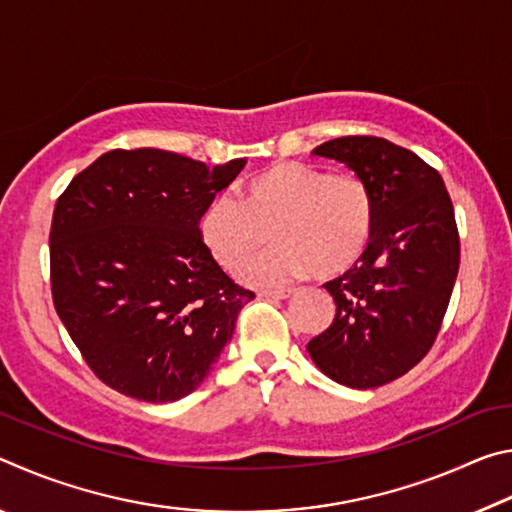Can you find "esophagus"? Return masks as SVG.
I'll list each match as a JSON object with an SVG mask.
<instances>
[{"mask_svg":"<svg viewBox=\"0 0 512 512\" xmlns=\"http://www.w3.org/2000/svg\"><path fill=\"white\" fill-rule=\"evenodd\" d=\"M296 289H266V291H259L257 296L259 298H271V300H287L291 298Z\"/></svg>","mask_w":512,"mask_h":512,"instance_id":"1","label":"esophagus"}]
</instances>
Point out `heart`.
Here are the masks:
<instances>
[{
  "label": "heart",
  "mask_w": 512,
  "mask_h": 512,
  "mask_svg": "<svg viewBox=\"0 0 512 512\" xmlns=\"http://www.w3.org/2000/svg\"><path fill=\"white\" fill-rule=\"evenodd\" d=\"M375 221V198L357 173L282 160L246 178L239 198L216 194L198 216V237L216 264L235 273L271 229L278 246L249 258L241 268L246 282L277 284L309 271L327 280L361 262Z\"/></svg>",
  "instance_id": "heart-1"
}]
</instances>
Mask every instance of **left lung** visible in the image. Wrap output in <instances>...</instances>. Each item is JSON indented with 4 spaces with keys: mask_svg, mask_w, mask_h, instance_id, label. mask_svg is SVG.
I'll return each mask as SVG.
<instances>
[{
    "mask_svg": "<svg viewBox=\"0 0 512 512\" xmlns=\"http://www.w3.org/2000/svg\"><path fill=\"white\" fill-rule=\"evenodd\" d=\"M311 153L348 164L375 198L366 255L325 284L334 323L307 345L327 377L366 391L406 375L436 343L461 264L454 205L431 164L384 137H336Z\"/></svg>",
    "mask_w": 512,
    "mask_h": 512,
    "instance_id": "obj_1",
    "label": "left lung"
}]
</instances>
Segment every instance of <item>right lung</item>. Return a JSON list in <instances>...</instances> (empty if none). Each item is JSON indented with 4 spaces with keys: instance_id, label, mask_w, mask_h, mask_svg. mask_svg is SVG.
Returning <instances> with one entry per match:
<instances>
[{
    "instance_id": "obj_1",
    "label": "right lung",
    "mask_w": 512,
    "mask_h": 512,
    "mask_svg": "<svg viewBox=\"0 0 512 512\" xmlns=\"http://www.w3.org/2000/svg\"><path fill=\"white\" fill-rule=\"evenodd\" d=\"M244 164L115 149L58 196L51 298L88 368L112 391L176 402L196 391L232 339L255 293L207 253L198 216Z\"/></svg>"
}]
</instances>
